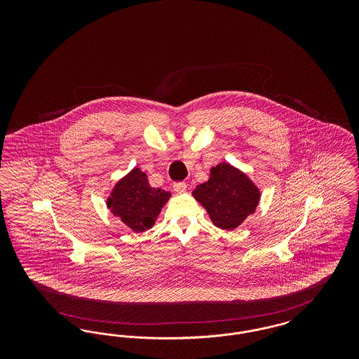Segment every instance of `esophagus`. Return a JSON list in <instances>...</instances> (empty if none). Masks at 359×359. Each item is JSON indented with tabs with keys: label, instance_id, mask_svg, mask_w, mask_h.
<instances>
[{
	"label": "esophagus",
	"instance_id": "34e87169",
	"mask_svg": "<svg viewBox=\"0 0 359 359\" xmlns=\"http://www.w3.org/2000/svg\"><path fill=\"white\" fill-rule=\"evenodd\" d=\"M173 191L177 192V194H183L187 191V184L183 183V182H179V183H173Z\"/></svg>",
	"mask_w": 359,
	"mask_h": 359
}]
</instances>
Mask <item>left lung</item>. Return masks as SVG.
I'll return each instance as SVG.
<instances>
[{"label": "left lung", "instance_id": "obj_1", "mask_svg": "<svg viewBox=\"0 0 359 359\" xmlns=\"http://www.w3.org/2000/svg\"><path fill=\"white\" fill-rule=\"evenodd\" d=\"M217 227L234 230L255 214L261 199L256 183L237 167L221 163L210 170V177L192 191Z\"/></svg>", "mask_w": 359, "mask_h": 359}]
</instances>
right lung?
Listing matches in <instances>:
<instances>
[{
  "mask_svg": "<svg viewBox=\"0 0 359 359\" xmlns=\"http://www.w3.org/2000/svg\"><path fill=\"white\" fill-rule=\"evenodd\" d=\"M170 198V191L152 187L147 173L135 167L111 188L106 205L130 230L142 233L154 227Z\"/></svg>",
  "mask_w": 359,
  "mask_h": 359,
  "instance_id": "add662e5",
  "label": "right lung"
}]
</instances>
